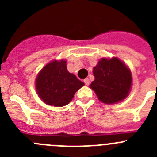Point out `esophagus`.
<instances>
[{"label":"esophagus","instance_id":"1","mask_svg":"<svg viewBox=\"0 0 157 157\" xmlns=\"http://www.w3.org/2000/svg\"><path fill=\"white\" fill-rule=\"evenodd\" d=\"M84 83H85V84L86 86L90 85V79H89L88 78H85V79H84Z\"/></svg>","mask_w":157,"mask_h":157}]
</instances>
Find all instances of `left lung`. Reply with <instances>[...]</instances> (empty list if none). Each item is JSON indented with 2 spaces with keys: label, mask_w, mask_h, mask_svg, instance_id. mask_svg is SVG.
Here are the masks:
<instances>
[{
  "label": "left lung",
  "mask_w": 157,
  "mask_h": 157,
  "mask_svg": "<svg viewBox=\"0 0 157 157\" xmlns=\"http://www.w3.org/2000/svg\"><path fill=\"white\" fill-rule=\"evenodd\" d=\"M95 79L90 85L105 104H115L128 96L132 77L130 69L116 57L102 58L93 70Z\"/></svg>",
  "instance_id": "left-lung-1"
}]
</instances>
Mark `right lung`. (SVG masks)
<instances>
[{
	"mask_svg": "<svg viewBox=\"0 0 157 157\" xmlns=\"http://www.w3.org/2000/svg\"><path fill=\"white\" fill-rule=\"evenodd\" d=\"M84 86L75 75L67 70L64 59L45 65L36 78V90L46 105L63 107L71 101L75 94Z\"/></svg>",
	"mask_w": 157,
	"mask_h": 157,
	"instance_id": "add662e5",
	"label": "right lung"
}]
</instances>
